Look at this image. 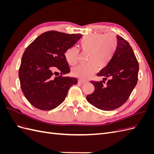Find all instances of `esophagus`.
Wrapping results in <instances>:
<instances>
[{
  "mask_svg": "<svg viewBox=\"0 0 154 154\" xmlns=\"http://www.w3.org/2000/svg\"><path fill=\"white\" fill-rule=\"evenodd\" d=\"M78 83H81V84H83V83H86V81H85V80H78Z\"/></svg>",
  "mask_w": 154,
  "mask_h": 154,
  "instance_id": "34e87169",
  "label": "esophagus"
}]
</instances>
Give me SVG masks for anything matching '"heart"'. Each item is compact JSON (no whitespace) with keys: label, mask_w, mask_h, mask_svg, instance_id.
<instances>
[{"label":"heart","mask_w":154,"mask_h":154,"mask_svg":"<svg viewBox=\"0 0 154 154\" xmlns=\"http://www.w3.org/2000/svg\"><path fill=\"white\" fill-rule=\"evenodd\" d=\"M83 51L88 52L87 65H81L72 69L76 77L87 80L94 74L97 67L104 68L109 63L118 47V39L113 33L92 34L83 37L80 42ZM64 57L70 66H75L79 57V49L76 47L68 48Z\"/></svg>","instance_id":"1"}]
</instances>
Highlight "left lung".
I'll return each instance as SVG.
<instances>
[{"label": "left lung", "instance_id": "left-lung-1", "mask_svg": "<svg viewBox=\"0 0 154 154\" xmlns=\"http://www.w3.org/2000/svg\"><path fill=\"white\" fill-rule=\"evenodd\" d=\"M118 47L107 66L97 74L110 80L103 86L101 82H91L94 86L92 94L87 100L96 108L112 110L122 106L136 86L138 80L139 63L131 46L127 41L118 35ZM102 81L104 83V81Z\"/></svg>", "mask_w": 154, "mask_h": 154}]
</instances>
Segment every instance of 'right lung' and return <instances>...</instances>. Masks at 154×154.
<instances>
[{
    "label": "right lung",
    "mask_w": 154,
    "mask_h": 154,
    "mask_svg": "<svg viewBox=\"0 0 154 154\" xmlns=\"http://www.w3.org/2000/svg\"><path fill=\"white\" fill-rule=\"evenodd\" d=\"M82 37L80 34L47 31L26 48L18 77L26 98L35 108L42 110L55 109L66 99L69 88L77 84L76 78L62 76L70 72L64 53ZM56 70L61 75L54 77Z\"/></svg>",
    "instance_id": "right-lung-1"
}]
</instances>
